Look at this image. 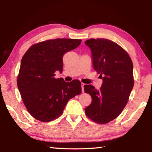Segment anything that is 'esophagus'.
Wrapping results in <instances>:
<instances>
[{"instance_id": "1", "label": "esophagus", "mask_w": 152, "mask_h": 152, "mask_svg": "<svg viewBox=\"0 0 152 152\" xmlns=\"http://www.w3.org/2000/svg\"><path fill=\"white\" fill-rule=\"evenodd\" d=\"M85 86L84 83H82V92L84 91V88H83V86Z\"/></svg>"}]
</instances>
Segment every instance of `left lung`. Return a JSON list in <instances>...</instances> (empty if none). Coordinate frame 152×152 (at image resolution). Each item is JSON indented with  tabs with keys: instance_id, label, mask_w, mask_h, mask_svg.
<instances>
[{
	"instance_id": "obj_1",
	"label": "left lung",
	"mask_w": 152,
	"mask_h": 152,
	"mask_svg": "<svg viewBox=\"0 0 152 152\" xmlns=\"http://www.w3.org/2000/svg\"><path fill=\"white\" fill-rule=\"evenodd\" d=\"M85 44L91 49L93 68L103 81L99 90L92 85L83 86L92 98L85 112L95 122L107 124L127 104L134 86L133 64L128 53L112 40L91 38Z\"/></svg>"
}]
</instances>
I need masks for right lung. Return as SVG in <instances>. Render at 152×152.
I'll return each instance as SVG.
<instances>
[{"instance_id": "add662e5", "label": "right lung", "mask_w": 152, "mask_h": 152, "mask_svg": "<svg viewBox=\"0 0 152 152\" xmlns=\"http://www.w3.org/2000/svg\"><path fill=\"white\" fill-rule=\"evenodd\" d=\"M82 40L57 38L33 45L22 57L17 84L28 112L35 119L48 122L62 115L68 101L82 92L81 82L54 78L63 71V57Z\"/></svg>"}]
</instances>
